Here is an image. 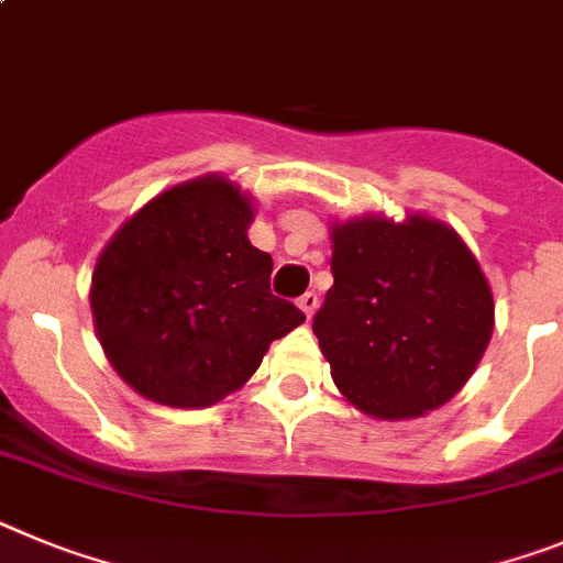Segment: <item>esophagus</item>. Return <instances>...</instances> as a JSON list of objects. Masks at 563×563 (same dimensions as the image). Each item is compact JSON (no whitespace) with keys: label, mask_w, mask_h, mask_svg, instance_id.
Segmentation results:
<instances>
[{"label":"esophagus","mask_w":563,"mask_h":563,"mask_svg":"<svg viewBox=\"0 0 563 563\" xmlns=\"http://www.w3.org/2000/svg\"><path fill=\"white\" fill-rule=\"evenodd\" d=\"M297 306H300L302 314H306L311 320V314H314V311H317V295H314V291H306V295H302L300 300H297Z\"/></svg>","instance_id":"esophagus-1"}]
</instances>
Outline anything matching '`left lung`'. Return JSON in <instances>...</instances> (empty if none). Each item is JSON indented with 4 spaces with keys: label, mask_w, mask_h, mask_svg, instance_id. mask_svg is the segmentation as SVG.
I'll list each match as a JSON object with an SVG mask.
<instances>
[{
    "label": "left lung",
    "mask_w": 563,
    "mask_h": 563,
    "mask_svg": "<svg viewBox=\"0 0 563 563\" xmlns=\"http://www.w3.org/2000/svg\"><path fill=\"white\" fill-rule=\"evenodd\" d=\"M334 254L314 334L336 388L376 419L437 410L476 371L493 295L471 249L422 214L360 218L331 232Z\"/></svg>",
    "instance_id": "1"
}]
</instances>
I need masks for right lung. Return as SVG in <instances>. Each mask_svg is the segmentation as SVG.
Here are the masks:
<instances>
[{"mask_svg":"<svg viewBox=\"0 0 563 563\" xmlns=\"http://www.w3.org/2000/svg\"><path fill=\"white\" fill-rule=\"evenodd\" d=\"M254 212L227 178L153 198L115 232L92 272L107 360L141 397L207 408L241 388L306 314L272 295V254L249 243Z\"/></svg>","mask_w":563,"mask_h":563,"instance_id":"obj_1","label":"right lung"}]
</instances>
